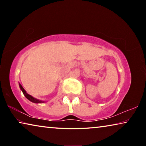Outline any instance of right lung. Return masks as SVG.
Masks as SVG:
<instances>
[{
    "instance_id": "obj_1",
    "label": "right lung",
    "mask_w": 146,
    "mask_h": 146,
    "mask_svg": "<svg viewBox=\"0 0 146 146\" xmlns=\"http://www.w3.org/2000/svg\"><path fill=\"white\" fill-rule=\"evenodd\" d=\"M19 87H20V88H21V90H22V91H23L24 95L25 96L26 98H28V99L29 100H30L31 102H33V103H36V104H38V103H43V102H44V101L39 100H38V99H36V98L33 97H32V96L29 95V94L27 93L26 91L25 90H24V89L23 88V86H21V84H19Z\"/></svg>"
}]
</instances>
